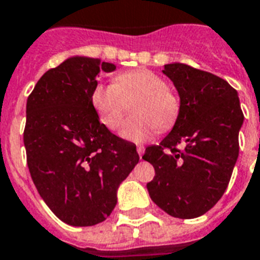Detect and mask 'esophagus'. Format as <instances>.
I'll use <instances>...</instances> for the list:
<instances>
[{
  "label": "esophagus",
  "instance_id": "34e87169",
  "mask_svg": "<svg viewBox=\"0 0 260 260\" xmlns=\"http://www.w3.org/2000/svg\"><path fill=\"white\" fill-rule=\"evenodd\" d=\"M144 150H146V148H144V146H138V154L140 158H142L143 154H144Z\"/></svg>",
  "mask_w": 260,
  "mask_h": 260
}]
</instances>
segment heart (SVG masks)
<instances>
[{"label": "heart", "mask_w": 260, "mask_h": 260, "mask_svg": "<svg viewBox=\"0 0 260 260\" xmlns=\"http://www.w3.org/2000/svg\"><path fill=\"white\" fill-rule=\"evenodd\" d=\"M132 105L134 117L126 120L120 135L131 142H143L158 131H167L177 121L179 100L166 81L146 69L126 71L114 83H100L91 91V105L106 128L117 129Z\"/></svg>", "instance_id": "obj_1"}]
</instances>
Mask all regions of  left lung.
Wrapping results in <instances>:
<instances>
[{
    "instance_id": "left-lung-1",
    "label": "left lung",
    "mask_w": 260,
    "mask_h": 260,
    "mask_svg": "<svg viewBox=\"0 0 260 260\" xmlns=\"http://www.w3.org/2000/svg\"><path fill=\"white\" fill-rule=\"evenodd\" d=\"M163 74L179 94V114L170 134L143 155L155 169L147 190L167 214L196 218L217 204L230 183L244 116L238 91L217 75L183 63L165 64Z\"/></svg>"
}]
</instances>
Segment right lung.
<instances>
[{"label": "right lung", "instance_id": "1", "mask_svg": "<svg viewBox=\"0 0 260 260\" xmlns=\"http://www.w3.org/2000/svg\"><path fill=\"white\" fill-rule=\"evenodd\" d=\"M113 63L71 56L44 73L26 101L24 146L40 197L63 222L91 226L109 217L117 189L139 162L136 146L100 122L91 105L98 74Z\"/></svg>", "mask_w": 260, "mask_h": 260}]
</instances>
